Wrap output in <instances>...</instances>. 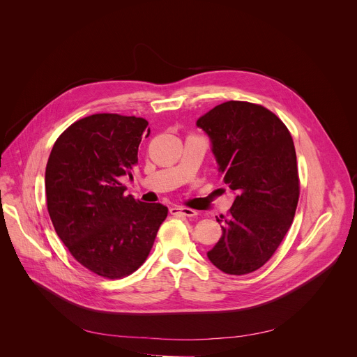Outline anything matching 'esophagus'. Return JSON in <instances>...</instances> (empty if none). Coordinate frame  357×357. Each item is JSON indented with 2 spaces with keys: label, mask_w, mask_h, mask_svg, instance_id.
I'll use <instances>...</instances> for the list:
<instances>
[{
  "label": "esophagus",
  "mask_w": 357,
  "mask_h": 357,
  "mask_svg": "<svg viewBox=\"0 0 357 357\" xmlns=\"http://www.w3.org/2000/svg\"><path fill=\"white\" fill-rule=\"evenodd\" d=\"M170 213L173 215H184V217H194L197 215L198 213L192 208H188V207H180V206H173L170 207Z\"/></svg>",
  "instance_id": "esophagus-1"
}]
</instances>
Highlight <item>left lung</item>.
Instances as JSON below:
<instances>
[{
    "instance_id": "1",
    "label": "left lung",
    "mask_w": 357,
    "mask_h": 357,
    "mask_svg": "<svg viewBox=\"0 0 357 357\" xmlns=\"http://www.w3.org/2000/svg\"><path fill=\"white\" fill-rule=\"evenodd\" d=\"M225 184L236 192L210 262L229 275L261 268L290 229L300 197L296 149L284 123L262 105L225 102L197 121Z\"/></svg>"
}]
</instances>
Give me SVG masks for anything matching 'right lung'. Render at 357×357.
Instances as JSON below:
<instances>
[{"mask_svg": "<svg viewBox=\"0 0 357 357\" xmlns=\"http://www.w3.org/2000/svg\"><path fill=\"white\" fill-rule=\"evenodd\" d=\"M143 118L95 114L73 123L54 143L45 170L52 224L73 257L96 275L119 279L150 255L167 215L162 204L125 195L119 180L137 165Z\"/></svg>", "mask_w": 357, "mask_h": 357, "instance_id": "1", "label": "right lung"}]
</instances>
